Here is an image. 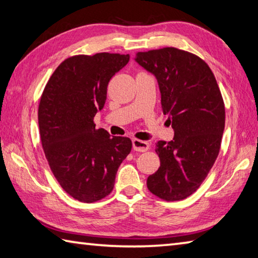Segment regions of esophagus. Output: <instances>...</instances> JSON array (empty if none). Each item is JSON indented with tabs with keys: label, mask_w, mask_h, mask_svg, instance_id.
<instances>
[{
	"label": "esophagus",
	"mask_w": 258,
	"mask_h": 258,
	"mask_svg": "<svg viewBox=\"0 0 258 258\" xmlns=\"http://www.w3.org/2000/svg\"><path fill=\"white\" fill-rule=\"evenodd\" d=\"M132 145H133L134 151H138V152H145V151H148L150 148L148 142L141 141V140H137V139L133 140Z\"/></svg>",
	"instance_id": "1"
}]
</instances>
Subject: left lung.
<instances>
[{
  "mask_svg": "<svg viewBox=\"0 0 258 258\" xmlns=\"http://www.w3.org/2000/svg\"><path fill=\"white\" fill-rule=\"evenodd\" d=\"M135 62L156 77L163 114L174 128L159 141L160 167L148 177L149 190L166 201L184 200L212 168L224 130V104L214 74L199 56L166 47L140 51Z\"/></svg>",
  "mask_w": 258,
  "mask_h": 258,
  "instance_id": "1",
  "label": "left lung"
}]
</instances>
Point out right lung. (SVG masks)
Masks as SVG:
<instances>
[{
  "label": "right lung",
  "instance_id": "obj_1",
  "mask_svg": "<svg viewBox=\"0 0 258 258\" xmlns=\"http://www.w3.org/2000/svg\"><path fill=\"white\" fill-rule=\"evenodd\" d=\"M128 60V54L72 56L55 70L41 95L38 124L46 159L62 188L81 202H96L113 190L132 149L128 138L110 137L93 123L109 80Z\"/></svg>",
  "mask_w": 258,
  "mask_h": 258
}]
</instances>
